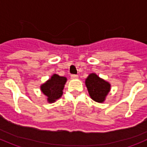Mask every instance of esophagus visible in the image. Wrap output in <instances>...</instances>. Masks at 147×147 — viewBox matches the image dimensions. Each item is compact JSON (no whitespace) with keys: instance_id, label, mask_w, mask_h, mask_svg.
Segmentation results:
<instances>
[{"instance_id":"esophagus-1","label":"esophagus","mask_w":147,"mask_h":147,"mask_svg":"<svg viewBox=\"0 0 147 147\" xmlns=\"http://www.w3.org/2000/svg\"><path fill=\"white\" fill-rule=\"evenodd\" d=\"M71 79H73V80H76V79H78V75H76V74H72L71 76Z\"/></svg>"}]
</instances>
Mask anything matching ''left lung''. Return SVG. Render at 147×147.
<instances>
[{
    "label": "left lung",
    "instance_id": "obj_1",
    "mask_svg": "<svg viewBox=\"0 0 147 147\" xmlns=\"http://www.w3.org/2000/svg\"><path fill=\"white\" fill-rule=\"evenodd\" d=\"M85 85L88 88L90 96L93 101L102 103L110 90V84L92 73L85 80Z\"/></svg>",
    "mask_w": 147,
    "mask_h": 147
}]
</instances>
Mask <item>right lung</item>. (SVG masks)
I'll return each instance as SVG.
<instances>
[{
	"instance_id": "obj_1",
	"label": "right lung",
	"mask_w": 147,
	"mask_h": 147,
	"mask_svg": "<svg viewBox=\"0 0 147 147\" xmlns=\"http://www.w3.org/2000/svg\"><path fill=\"white\" fill-rule=\"evenodd\" d=\"M67 78L54 74L48 81L40 86L41 91L47 97L49 103H53L62 96V90L64 89L65 84Z\"/></svg>"
}]
</instances>
